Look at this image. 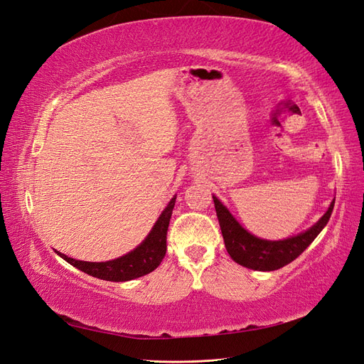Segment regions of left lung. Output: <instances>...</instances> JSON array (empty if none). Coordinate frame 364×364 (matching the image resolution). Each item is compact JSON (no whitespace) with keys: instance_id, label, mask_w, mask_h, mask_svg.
<instances>
[{"instance_id":"8db88e82","label":"left lung","mask_w":364,"mask_h":364,"mask_svg":"<svg viewBox=\"0 0 364 364\" xmlns=\"http://www.w3.org/2000/svg\"><path fill=\"white\" fill-rule=\"evenodd\" d=\"M213 199L225 246L230 258L240 266L259 272L278 270L299 257L326 226L334 208V202H331L322 218L305 232L279 241H270L247 232L215 196H213Z\"/></svg>"}]
</instances>
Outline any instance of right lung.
<instances>
[{"label":"right lung","mask_w":364,"mask_h":364,"mask_svg":"<svg viewBox=\"0 0 364 364\" xmlns=\"http://www.w3.org/2000/svg\"><path fill=\"white\" fill-rule=\"evenodd\" d=\"M174 203L176 196L170 200L167 208L164 209L158 218V222L151 228L147 238L142 241L136 249L117 259L105 262H87L70 258L58 250L56 253L75 269L91 274L94 278H100L103 281L124 282L144 277V274L153 272L159 266L165 257V252H167V230Z\"/></svg>","instance_id":"add662e5"}]
</instances>
